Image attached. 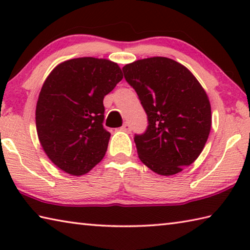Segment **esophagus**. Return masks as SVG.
<instances>
[{"label": "esophagus", "mask_w": 250, "mask_h": 250, "mask_svg": "<svg viewBox=\"0 0 250 250\" xmlns=\"http://www.w3.org/2000/svg\"><path fill=\"white\" fill-rule=\"evenodd\" d=\"M122 131H125V132H128V133H130L131 132V126H130V125L128 124V122H125V124L122 125Z\"/></svg>", "instance_id": "34e87169"}]
</instances>
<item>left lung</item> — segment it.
I'll use <instances>...</instances> for the list:
<instances>
[{
    "label": "left lung",
    "mask_w": 250,
    "mask_h": 250,
    "mask_svg": "<svg viewBox=\"0 0 250 250\" xmlns=\"http://www.w3.org/2000/svg\"><path fill=\"white\" fill-rule=\"evenodd\" d=\"M122 70L149 120L146 133L134 137L139 159L156 174H177L200 156L208 139V96L195 76L171 58L139 59Z\"/></svg>",
    "instance_id": "1"
}]
</instances>
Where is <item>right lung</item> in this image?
<instances>
[{"label":"right lung","instance_id":"obj_1","mask_svg":"<svg viewBox=\"0 0 250 250\" xmlns=\"http://www.w3.org/2000/svg\"><path fill=\"white\" fill-rule=\"evenodd\" d=\"M124 78L115 62L82 57L50 71L36 104V131L48 159L67 174L89 172L105 154L104 98Z\"/></svg>","mask_w":250,"mask_h":250}]
</instances>
